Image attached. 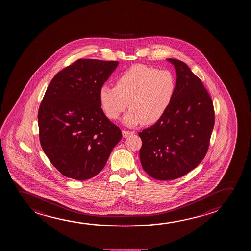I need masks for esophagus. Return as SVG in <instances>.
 <instances>
[{"mask_svg": "<svg viewBox=\"0 0 251 251\" xmlns=\"http://www.w3.org/2000/svg\"><path fill=\"white\" fill-rule=\"evenodd\" d=\"M122 133H123V136H124V138H127L128 136H130V135H134V134H135L134 132L128 130H123Z\"/></svg>", "mask_w": 251, "mask_h": 251, "instance_id": "esophagus-1", "label": "esophagus"}]
</instances>
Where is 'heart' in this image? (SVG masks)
<instances>
[{"instance_id": "1", "label": "heart", "mask_w": 251, "mask_h": 251, "mask_svg": "<svg viewBox=\"0 0 251 251\" xmlns=\"http://www.w3.org/2000/svg\"><path fill=\"white\" fill-rule=\"evenodd\" d=\"M175 79L168 71L138 65L132 66L116 79V87L103 84L99 90V101L106 116L119 118L127 106L130 110L123 123L128 127L152 124L160 120L175 95Z\"/></svg>"}]
</instances>
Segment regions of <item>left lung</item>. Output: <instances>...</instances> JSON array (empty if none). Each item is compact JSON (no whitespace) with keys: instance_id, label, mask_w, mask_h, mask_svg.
Wrapping results in <instances>:
<instances>
[{"instance_id":"8db88e82","label":"left lung","mask_w":251,"mask_h":251,"mask_svg":"<svg viewBox=\"0 0 251 251\" xmlns=\"http://www.w3.org/2000/svg\"><path fill=\"white\" fill-rule=\"evenodd\" d=\"M167 60L177 76L174 98L160 120L139 133L142 168L158 180L182 177L202 161L215 121L212 100L201 80L184 62Z\"/></svg>"}]
</instances>
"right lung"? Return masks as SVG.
<instances>
[{
	"label": "right lung",
	"instance_id": "1",
	"mask_svg": "<svg viewBox=\"0 0 251 251\" xmlns=\"http://www.w3.org/2000/svg\"><path fill=\"white\" fill-rule=\"evenodd\" d=\"M118 61L78 59L57 73L38 113L40 141L51 164L76 180L102 171L122 139L99 101V90Z\"/></svg>",
	"mask_w": 251,
	"mask_h": 251
}]
</instances>
